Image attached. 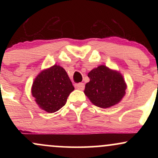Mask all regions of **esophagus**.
I'll use <instances>...</instances> for the list:
<instances>
[{
  "mask_svg": "<svg viewBox=\"0 0 158 158\" xmlns=\"http://www.w3.org/2000/svg\"><path fill=\"white\" fill-rule=\"evenodd\" d=\"M76 88H77L78 90H83L85 89V84L84 83H78V84L76 85Z\"/></svg>",
  "mask_w": 158,
  "mask_h": 158,
  "instance_id": "obj_1",
  "label": "esophagus"
}]
</instances>
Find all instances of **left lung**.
<instances>
[{"instance_id":"1","label":"left lung","mask_w":158,"mask_h":158,"mask_svg":"<svg viewBox=\"0 0 158 158\" xmlns=\"http://www.w3.org/2000/svg\"><path fill=\"white\" fill-rule=\"evenodd\" d=\"M90 81L85 85L84 93L90 102L106 108L117 104L126 94V85L123 76L105 65L94 68L88 74Z\"/></svg>"}]
</instances>
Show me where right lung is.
Wrapping results in <instances>:
<instances>
[{"label":"right lung","instance_id":"add662e5","mask_svg":"<svg viewBox=\"0 0 158 158\" xmlns=\"http://www.w3.org/2000/svg\"><path fill=\"white\" fill-rule=\"evenodd\" d=\"M73 90L64 69L55 64L38 75L32 84V94L41 109L54 113L64 106Z\"/></svg>","mask_w":158,"mask_h":158}]
</instances>
